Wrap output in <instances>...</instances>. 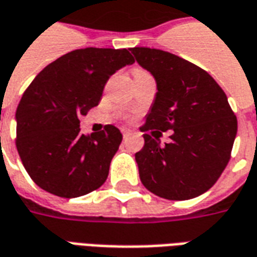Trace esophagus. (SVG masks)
I'll list each match as a JSON object with an SVG mask.
<instances>
[{
  "instance_id": "esophagus-1",
  "label": "esophagus",
  "mask_w": 257,
  "mask_h": 257,
  "mask_svg": "<svg viewBox=\"0 0 257 257\" xmlns=\"http://www.w3.org/2000/svg\"><path fill=\"white\" fill-rule=\"evenodd\" d=\"M122 135H123V138H126V136L131 135V131H128V129H122Z\"/></svg>"
}]
</instances>
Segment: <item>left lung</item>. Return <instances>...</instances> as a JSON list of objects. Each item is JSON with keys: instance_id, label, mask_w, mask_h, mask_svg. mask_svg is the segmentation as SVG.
Segmentation results:
<instances>
[{"instance_id": "1", "label": "left lung", "mask_w": 257, "mask_h": 257, "mask_svg": "<svg viewBox=\"0 0 257 257\" xmlns=\"http://www.w3.org/2000/svg\"><path fill=\"white\" fill-rule=\"evenodd\" d=\"M131 53L157 83L141 128L145 146L135 154L142 184L168 200L199 196L216 184L231 159L238 122L227 96L204 69L178 55L147 47ZM168 128L172 142L160 145L159 135Z\"/></svg>"}]
</instances>
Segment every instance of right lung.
<instances>
[{
	"instance_id": "right-lung-1",
	"label": "right lung",
	"mask_w": 257,
	"mask_h": 257,
	"mask_svg": "<svg viewBox=\"0 0 257 257\" xmlns=\"http://www.w3.org/2000/svg\"><path fill=\"white\" fill-rule=\"evenodd\" d=\"M126 48H80L41 71L16 108V149L30 178L60 197L98 189L122 141L114 125L80 134L79 118L96 107L111 75L134 64Z\"/></svg>"
}]
</instances>
